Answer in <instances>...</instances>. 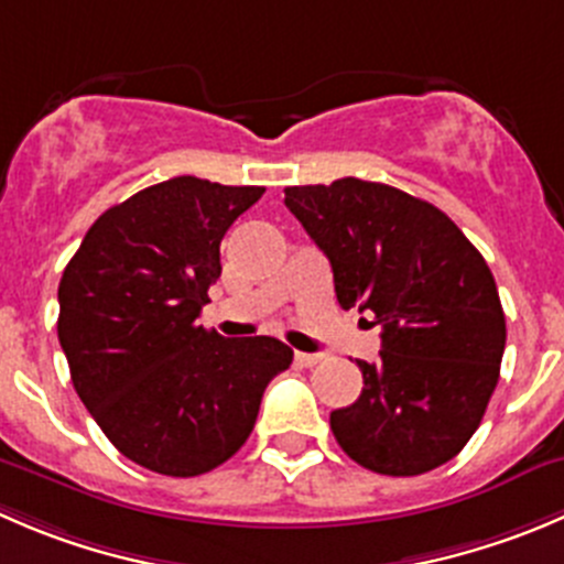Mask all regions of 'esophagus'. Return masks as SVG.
Here are the masks:
<instances>
[{"instance_id":"obj_1","label":"esophagus","mask_w":564,"mask_h":564,"mask_svg":"<svg viewBox=\"0 0 564 564\" xmlns=\"http://www.w3.org/2000/svg\"><path fill=\"white\" fill-rule=\"evenodd\" d=\"M322 360V355L316 352H294V364L297 366H316Z\"/></svg>"}]
</instances>
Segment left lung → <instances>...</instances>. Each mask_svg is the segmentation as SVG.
<instances>
[{
    "label": "left lung",
    "instance_id": "obj_1",
    "mask_svg": "<svg viewBox=\"0 0 564 564\" xmlns=\"http://www.w3.org/2000/svg\"><path fill=\"white\" fill-rule=\"evenodd\" d=\"M333 267L344 311L375 314L382 349L364 391L330 413L338 446L388 477L433 471L477 433L507 325L482 253L427 200L360 178L283 189Z\"/></svg>",
    "mask_w": 564,
    "mask_h": 564
}]
</instances>
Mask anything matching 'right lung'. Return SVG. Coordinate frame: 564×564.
<instances>
[{"label": "right lung", "mask_w": 564, "mask_h": 564, "mask_svg": "<svg viewBox=\"0 0 564 564\" xmlns=\"http://www.w3.org/2000/svg\"><path fill=\"white\" fill-rule=\"evenodd\" d=\"M264 187L176 176L104 212L59 281L57 336L76 393L115 449L198 477L253 433L267 382L294 352L272 336L198 325L220 242Z\"/></svg>", "instance_id": "obj_1"}]
</instances>
